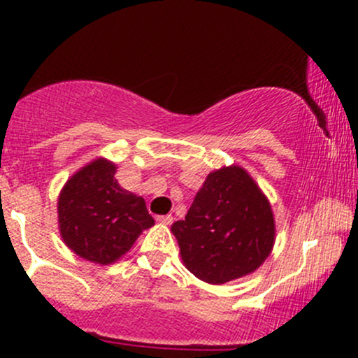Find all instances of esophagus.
I'll list each match as a JSON object with an SVG mask.
<instances>
[{
    "label": "esophagus",
    "mask_w": 358,
    "mask_h": 358,
    "mask_svg": "<svg viewBox=\"0 0 358 358\" xmlns=\"http://www.w3.org/2000/svg\"><path fill=\"white\" fill-rule=\"evenodd\" d=\"M157 222L161 223V225H171L173 223V216L171 215H162V216H157Z\"/></svg>",
    "instance_id": "34e87169"
}]
</instances>
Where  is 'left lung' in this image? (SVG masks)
<instances>
[{
  "label": "left lung",
  "instance_id": "obj_1",
  "mask_svg": "<svg viewBox=\"0 0 358 358\" xmlns=\"http://www.w3.org/2000/svg\"><path fill=\"white\" fill-rule=\"evenodd\" d=\"M183 265L204 282L220 286L255 273L275 244L272 204L239 164L206 176L185 220L171 227Z\"/></svg>",
  "mask_w": 358,
  "mask_h": 358
}]
</instances>
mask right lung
<instances>
[{
	"label": "right lung",
	"instance_id": "1",
	"mask_svg": "<svg viewBox=\"0 0 358 358\" xmlns=\"http://www.w3.org/2000/svg\"><path fill=\"white\" fill-rule=\"evenodd\" d=\"M115 171L114 161L93 159L69 176L57 199L64 244L96 265L121 259L140 234L154 225L145 199L122 189Z\"/></svg>",
	"mask_w": 358,
	"mask_h": 358
}]
</instances>
